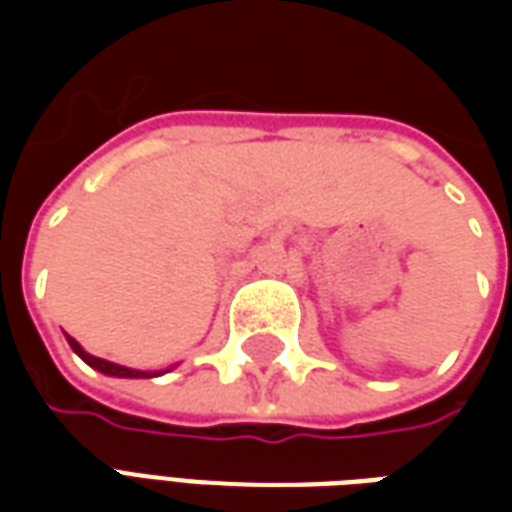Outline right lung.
I'll return each instance as SVG.
<instances>
[{"label": "right lung", "instance_id": "1", "mask_svg": "<svg viewBox=\"0 0 512 512\" xmlns=\"http://www.w3.org/2000/svg\"><path fill=\"white\" fill-rule=\"evenodd\" d=\"M65 340H68V345L73 348V354L79 356L82 362H87V365L93 367V370H98V373H104V376H112V378H156V376H164V373H169V370H175L178 365L167 367V370H134V367H123V365H115V362H106V359H98V356L87 354L82 345L76 343L73 337H68L65 334Z\"/></svg>", "mask_w": 512, "mask_h": 512}]
</instances>
